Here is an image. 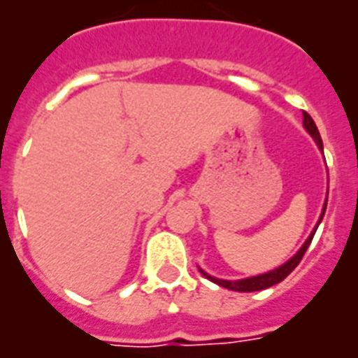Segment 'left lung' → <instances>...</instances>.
<instances>
[{
    "label": "left lung",
    "instance_id": "left-lung-1",
    "mask_svg": "<svg viewBox=\"0 0 358 358\" xmlns=\"http://www.w3.org/2000/svg\"><path fill=\"white\" fill-rule=\"evenodd\" d=\"M303 119H304V121H303L304 129L308 130V134L314 138L315 143H317V148L323 151V141H321L320 130H317V127H315L314 119L310 117L306 112H303ZM325 209H327V201H325V205H323V210H321L320 222H321V218H323V215H325ZM320 222L315 224L314 231L310 234L308 239L304 241V245L301 246V250H299L297 254H295V256L289 259V262H285L284 265H280L278 268H273V271H268V273L257 274V276H252V278H243V280L215 278V276H210V274H207L205 271H201V268H199V273L203 274L205 278H209L210 282H215V284L222 285V287H226V289H231V292H262V289H267V287H271V285L282 282V280H284L285 276L292 273L293 268L297 267L299 263H301V259H303V256H304V252L308 250L310 243H312V239H314V234H315V229H317V226H320Z\"/></svg>",
    "mask_w": 358,
    "mask_h": 358
}]
</instances>
